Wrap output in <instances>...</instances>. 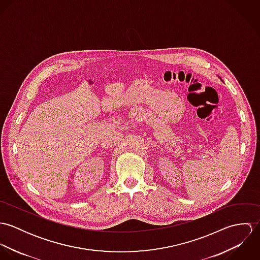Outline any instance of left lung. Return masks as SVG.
Listing matches in <instances>:
<instances>
[{"label":"left lung","mask_w":260,"mask_h":260,"mask_svg":"<svg viewBox=\"0 0 260 260\" xmlns=\"http://www.w3.org/2000/svg\"><path fill=\"white\" fill-rule=\"evenodd\" d=\"M220 80H221V78H220Z\"/></svg>","instance_id":"obj_1"}]
</instances>
